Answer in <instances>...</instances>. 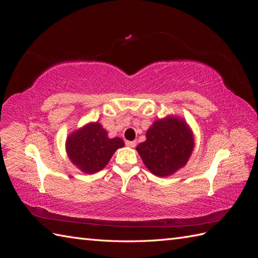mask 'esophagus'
<instances>
[{
    "label": "esophagus",
    "instance_id": "34e87169",
    "mask_svg": "<svg viewBox=\"0 0 258 258\" xmlns=\"http://www.w3.org/2000/svg\"><path fill=\"white\" fill-rule=\"evenodd\" d=\"M126 145H127L128 147H136L137 142H136V141H127V142H126Z\"/></svg>",
    "mask_w": 258,
    "mask_h": 258
}]
</instances>
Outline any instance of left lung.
<instances>
[{
	"label": "left lung",
	"instance_id": "8db88e82",
	"mask_svg": "<svg viewBox=\"0 0 258 258\" xmlns=\"http://www.w3.org/2000/svg\"><path fill=\"white\" fill-rule=\"evenodd\" d=\"M194 147L195 138L188 123L181 117L168 115L153 122L137 151L153 174L166 177L186 165Z\"/></svg>",
	"mask_w": 258,
	"mask_h": 258
}]
</instances>
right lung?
I'll list each match as a JSON object with an SVG mask.
<instances>
[{"mask_svg":"<svg viewBox=\"0 0 258 258\" xmlns=\"http://www.w3.org/2000/svg\"><path fill=\"white\" fill-rule=\"evenodd\" d=\"M124 145L118 138H108L98 121L86 123L67 138L66 151L69 159L82 172L92 174L102 170L114 153Z\"/></svg>","mask_w":258,"mask_h":258,"instance_id":"right-lung-1","label":"right lung"}]
</instances>
